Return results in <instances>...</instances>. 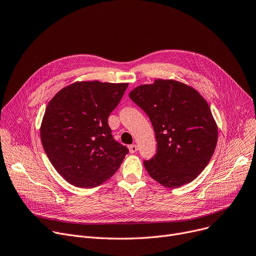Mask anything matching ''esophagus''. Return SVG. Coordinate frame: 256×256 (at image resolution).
I'll return each mask as SVG.
<instances>
[{
  "label": "esophagus",
  "instance_id": "obj_1",
  "mask_svg": "<svg viewBox=\"0 0 256 256\" xmlns=\"http://www.w3.org/2000/svg\"><path fill=\"white\" fill-rule=\"evenodd\" d=\"M128 150L130 154H135L138 150V145L136 144H132L128 146Z\"/></svg>",
  "mask_w": 256,
  "mask_h": 256
}]
</instances>
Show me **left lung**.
<instances>
[{
  "instance_id": "left-lung-1",
  "label": "left lung",
  "mask_w": 256,
  "mask_h": 256,
  "mask_svg": "<svg viewBox=\"0 0 256 256\" xmlns=\"http://www.w3.org/2000/svg\"><path fill=\"white\" fill-rule=\"evenodd\" d=\"M148 115L158 152L144 167L167 188L194 180L210 160L218 141V126L201 94L176 80L156 78L128 94Z\"/></svg>"
}]
</instances>
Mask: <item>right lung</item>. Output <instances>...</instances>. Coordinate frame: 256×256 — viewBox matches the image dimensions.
Listing matches in <instances>:
<instances>
[{
	"label": "right lung",
	"instance_id": "right-lung-1",
	"mask_svg": "<svg viewBox=\"0 0 256 256\" xmlns=\"http://www.w3.org/2000/svg\"><path fill=\"white\" fill-rule=\"evenodd\" d=\"M128 83L78 80L46 106L40 139L52 165L78 188H94L118 170L128 150L116 142L108 117Z\"/></svg>",
	"mask_w": 256,
	"mask_h": 256
}]
</instances>
